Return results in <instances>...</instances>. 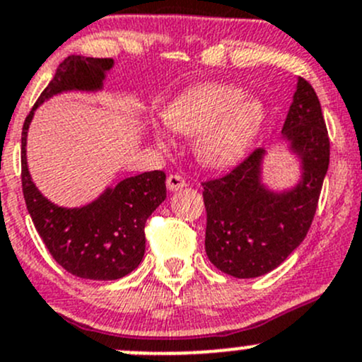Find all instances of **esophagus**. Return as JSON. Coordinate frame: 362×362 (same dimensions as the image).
<instances>
[{"instance_id":"obj_1","label":"esophagus","mask_w":362,"mask_h":362,"mask_svg":"<svg viewBox=\"0 0 362 362\" xmlns=\"http://www.w3.org/2000/svg\"><path fill=\"white\" fill-rule=\"evenodd\" d=\"M166 185H168L170 191L173 192V191H178V189L185 187V185H187V182H185V178L182 177V175L171 173V175H168V178H166Z\"/></svg>"}]
</instances>
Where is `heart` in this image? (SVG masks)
Masks as SVG:
<instances>
[{
	"instance_id": "b5f03b06",
	"label": "heart",
	"mask_w": 362,
	"mask_h": 362,
	"mask_svg": "<svg viewBox=\"0 0 362 362\" xmlns=\"http://www.w3.org/2000/svg\"><path fill=\"white\" fill-rule=\"evenodd\" d=\"M265 109L232 85H199L184 91L166 107L165 121L173 132L194 136L204 165L223 168L238 161L260 133ZM159 142L165 140L158 133Z\"/></svg>"
}]
</instances>
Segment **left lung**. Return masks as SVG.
<instances>
[{
    "mask_svg": "<svg viewBox=\"0 0 362 362\" xmlns=\"http://www.w3.org/2000/svg\"><path fill=\"white\" fill-rule=\"evenodd\" d=\"M283 136L302 159V182L286 192L260 184L264 149H255L229 173L201 182L206 208L204 248L218 271L246 279L279 267L309 232L329 166V136L321 104L300 78Z\"/></svg>",
    "mask_w": 362,
    "mask_h": 362,
    "instance_id": "left-lung-1",
    "label": "left lung"
}]
</instances>
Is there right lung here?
<instances>
[{"label":"right lung","instance_id":"add662e5","mask_svg":"<svg viewBox=\"0 0 362 362\" xmlns=\"http://www.w3.org/2000/svg\"><path fill=\"white\" fill-rule=\"evenodd\" d=\"M112 64V59L67 57L22 127V192L34 227L60 267L72 276L93 281L119 279L139 267L146 251V222L166 197L165 171L124 178L83 208H60L30 180L25 139L37 105L60 91L102 88L105 71Z\"/></svg>","mask_w":362,"mask_h":362}]
</instances>
